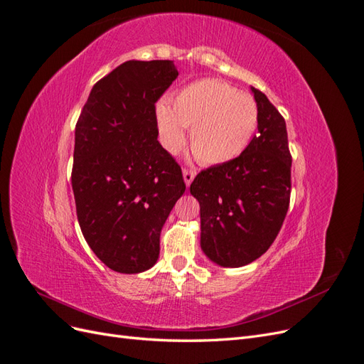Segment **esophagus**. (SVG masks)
<instances>
[{
    "label": "esophagus",
    "mask_w": 364,
    "mask_h": 364,
    "mask_svg": "<svg viewBox=\"0 0 364 364\" xmlns=\"http://www.w3.org/2000/svg\"><path fill=\"white\" fill-rule=\"evenodd\" d=\"M183 178H184L186 186H191V183L195 178V172L191 171V169H183Z\"/></svg>",
    "instance_id": "1"
}]
</instances>
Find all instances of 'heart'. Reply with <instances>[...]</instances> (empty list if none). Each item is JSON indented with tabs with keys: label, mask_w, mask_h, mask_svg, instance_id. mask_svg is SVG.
Instances as JSON below:
<instances>
[{
	"label": "heart",
	"mask_w": 364,
	"mask_h": 364,
	"mask_svg": "<svg viewBox=\"0 0 364 364\" xmlns=\"http://www.w3.org/2000/svg\"><path fill=\"white\" fill-rule=\"evenodd\" d=\"M155 107V123L166 152L176 154L191 127V147L198 161L220 166L246 151L258 127V106L252 95L237 92L220 80H198L176 90Z\"/></svg>",
	"instance_id": "1"
}]
</instances>
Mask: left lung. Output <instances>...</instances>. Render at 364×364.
I'll return each mask as SVG.
<instances>
[{
  "mask_svg": "<svg viewBox=\"0 0 364 364\" xmlns=\"http://www.w3.org/2000/svg\"><path fill=\"white\" fill-rule=\"evenodd\" d=\"M252 92L258 106L252 141L235 160L201 171L191 184L200 203L201 249L223 267L262 257L282 229L291 200L286 121L262 90Z\"/></svg>",
  "mask_w": 364,
  "mask_h": 364,
  "instance_id": "left-lung-1",
  "label": "left lung"
}]
</instances>
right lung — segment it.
I'll return each mask as SVG.
<instances>
[{"label": "right lung", "instance_id": "1", "mask_svg": "<svg viewBox=\"0 0 364 364\" xmlns=\"http://www.w3.org/2000/svg\"><path fill=\"white\" fill-rule=\"evenodd\" d=\"M178 77L173 61H126L92 87L75 127L72 189L87 245L119 274L151 269L164 223L186 191L158 141L155 102Z\"/></svg>", "mask_w": 364, "mask_h": 364}]
</instances>
